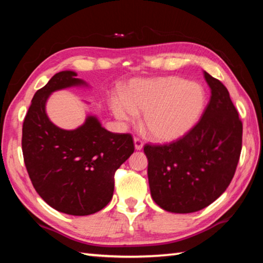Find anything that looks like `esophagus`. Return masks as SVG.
<instances>
[{"instance_id": "1", "label": "esophagus", "mask_w": 263, "mask_h": 263, "mask_svg": "<svg viewBox=\"0 0 263 263\" xmlns=\"http://www.w3.org/2000/svg\"><path fill=\"white\" fill-rule=\"evenodd\" d=\"M133 142H135V148L137 151H140L142 147H144V142H142V140H140L139 138H135Z\"/></svg>"}]
</instances>
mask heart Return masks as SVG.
<instances>
[{
	"label": "heart",
	"instance_id": "heart-1",
	"mask_svg": "<svg viewBox=\"0 0 263 263\" xmlns=\"http://www.w3.org/2000/svg\"><path fill=\"white\" fill-rule=\"evenodd\" d=\"M205 90L197 82L179 77L132 80L125 95L111 96V111L118 121L135 122L137 114L151 138L160 142L179 139L201 117L205 105Z\"/></svg>",
	"mask_w": 263,
	"mask_h": 263
}]
</instances>
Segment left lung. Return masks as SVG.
<instances>
[{
	"instance_id": "8db88e82",
	"label": "left lung",
	"mask_w": 263,
	"mask_h": 263,
	"mask_svg": "<svg viewBox=\"0 0 263 263\" xmlns=\"http://www.w3.org/2000/svg\"><path fill=\"white\" fill-rule=\"evenodd\" d=\"M211 97L199 122L181 139L146 145L151 196L168 212L202 210L232 181L242 142V123L229 90L204 70Z\"/></svg>"
}]
</instances>
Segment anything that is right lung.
Here are the masks:
<instances>
[{
  "mask_svg": "<svg viewBox=\"0 0 263 263\" xmlns=\"http://www.w3.org/2000/svg\"><path fill=\"white\" fill-rule=\"evenodd\" d=\"M74 70H62L35 92L23 123L22 149L26 171L39 196L57 211L88 216L108 205L115 173L135 151L132 137L112 133L88 115L74 130L51 122L46 103L53 92L89 84Z\"/></svg>",
  "mask_w": 263,
  "mask_h": 263,
  "instance_id": "add662e5",
  "label": "right lung"
}]
</instances>
